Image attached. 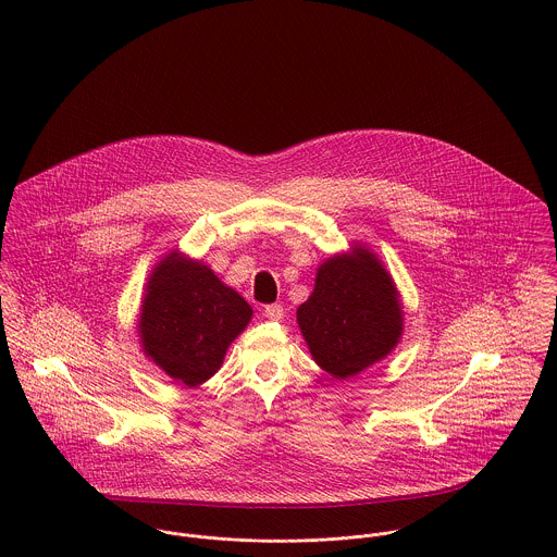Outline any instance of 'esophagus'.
Listing matches in <instances>:
<instances>
[{"label":"esophagus","mask_w":557,"mask_h":557,"mask_svg":"<svg viewBox=\"0 0 557 557\" xmlns=\"http://www.w3.org/2000/svg\"><path fill=\"white\" fill-rule=\"evenodd\" d=\"M283 313H285V309H283L281 305H265V307H263V315L268 319H272V321L283 319Z\"/></svg>","instance_id":"1"}]
</instances>
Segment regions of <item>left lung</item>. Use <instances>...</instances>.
I'll use <instances>...</instances> for the list:
<instances>
[{
	"label": "left lung",
	"mask_w": 557,
	"mask_h": 557,
	"mask_svg": "<svg viewBox=\"0 0 557 557\" xmlns=\"http://www.w3.org/2000/svg\"><path fill=\"white\" fill-rule=\"evenodd\" d=\"M298 323L319 367L349 377L382 360L398 343L403 318L393 278L373 252L327 259Z\"/></svg>",
	"instance_id": "obj_1"
}]
</instances>
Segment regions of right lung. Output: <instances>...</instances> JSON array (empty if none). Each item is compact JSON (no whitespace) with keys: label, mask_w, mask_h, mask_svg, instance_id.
<instances>
[{"label":"right lung","mask_w":557,"mask_h":557,"mask_svg":"<svg viewBox=\"0 0 557 557\" xmlns=\"http://www.w3.org/2000/svg\"><path fill=\"white\" fill-rule=\"evenodd\" d=\"M141 311L146 354L186 386H199L221 369L227 347L252 315L208 265L175 252L154 270Z\"/></svg>","instance_id":"obj_1"}]
</instances>
